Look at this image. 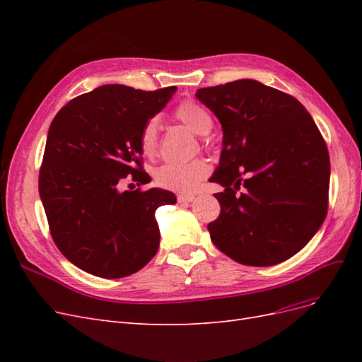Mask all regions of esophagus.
<instances>
[{"label":"esophagus","instance_id":"34e87169","mask_svg":"<svg viewBox=\"0 0 362 362\" xmlns=\"http://www.w3.org/2000/svg\"><path fill=\"white\" fill-rule=\"evenodd\" d=\"M177 199H178L180 204H187V202L194 201V194H184V193H181V194L177 196Z\"/></svg>","mask_w":362,"mask_h":362}]
</instances>
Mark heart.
Segmentation results:
<instances>
[{"label": "heart", "instance_id": "obj_1", "mask_svg": "<svg viewBox=\"0 0 362 362\" xmlns=\"http://www.w3.org/2000/svg\"><path fill=\"white\" fill-rule=\"evenodd\" d=\"M175 119L198 136L210 133L213 127V117L205 107L194 101H184L175 108ZM160 120L158 117H149L144 124L139 134V144L144 154L156 157L160 149ZM211 168L206 160L194 158L187 163H169L163 164L156 170V182L163 189L180 193H192L204 178L208 177Z\"/></svg>", "mask_w": 362, "mask_h": 362}]
</instances>
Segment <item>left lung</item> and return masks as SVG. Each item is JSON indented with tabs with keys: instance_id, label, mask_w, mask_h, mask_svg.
<instances>
[{
	"instance_id": "obj_1",
	"label": "left lung",
	"mask_w": 362,
	"mask_h": 362,
	"mask_svg": "<svg viewBox=\"0 0 362 362\" xmlns=\"http://www.w3.org/2000/svg\"><path fill=\"white\" fill-rule=\"evenodd\" d=\"M196 98L223 129L211 181L225 190L214 194L221 216L208 223L211 242L246 266L291 258L327 213L329 152L311 115L294 96L255 80L202 87Z\"/></svg>"
}]
</instances>
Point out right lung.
I'll list each match as a JSON object with an SVG mask.
<instances>
[{
    "label": "right lung",
    "mask_w": 362,
    "mask_h": 362,
    "mask_svg": "<svg viewBox=\"0 0 362 362\" xmlns=\"http://www.w3.org/2000/svg\"><path fill=\"white\" fill-rule=\"evenodd\" d=\"M175 92V86L145 92L105 84L74 98L51 122L39 194L54 243L90 275H133L157 254L156 210L177 198L161 189L122 192L120 185L151 181L139 134Z\"/></svg>",
    "instance_id": "1"
}]
</instances>
